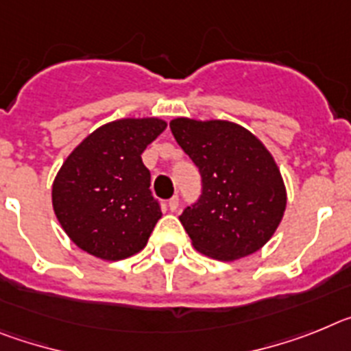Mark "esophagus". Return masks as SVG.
Returning a JSON list of instances; mask_svg holds the SVG:
<instances>
[{
  "instance_id": "obj_1",
  "label": "esophagus",
  "mask_w": 351,
  "mask_h": 351,
  "mask_svg": "<svg viewBox=\"0 0 351 351\" xmlns=\"http://www.w3.org/2000/svg\"><path fill=\"white\" fill-rule=\"evenodd\" d=\"M178 205H180L178 196H173L171 199L167 201V206H169V210H171V212H176V210H178Z\"/></svg>"
}]
</instances>
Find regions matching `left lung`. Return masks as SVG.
I'll return each mask as SVG.
<instances>
[{
    "instance_id": "obj_1",
    "label": "left lung",
    "mask_w": 351,
    "mask_h": 351,
    "mask_svg": "<svg viewBox=\"0 0 351 351\" xmlns=\"http://www.w3.org/2000/svg\"><path fill=\"white\" fill-rule=\"evenodd\" d=\"M169 129L201 175L199 197L180 215L194 247L221 261L263 247L286 208L281 173L263 143L222 120L176 118Z\"/></svg>"
}]
</instances>
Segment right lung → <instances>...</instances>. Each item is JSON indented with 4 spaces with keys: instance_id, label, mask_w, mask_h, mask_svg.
I'll return each instance as SVG.
<instances>
[{
    "instance_id": "right-lung-1",
    "label": "right lung",
    "mask_w": 351,
    "mask_h": 351,
    "mask_svg": "<svg viewBox=\"0 0 351 351\" xmlns=\"http://www.w3.org/2000/svg\"><path fill=\"white\" fill-rule=\"evenodd\" d=\"M166 127L158 118L111 121L66 157L53 184V206L79 249L118 261L145 247L162 212L141 154Z\"/></svg>"
}]
</instances>
